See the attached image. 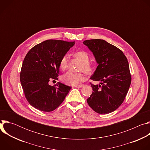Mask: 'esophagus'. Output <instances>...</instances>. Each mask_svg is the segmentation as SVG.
<instances>
[{
    "label": "esophagus",
    "instance_id": "obj_1",
    "mask_svg": "<svg viewBox=\"0 0 150 150\" xmlns=\"http://www.w3.org/2000/svg\"><path fill=\"white\" fill-rule=\"evenodd\" d=\"M84 85H75V87L76 88H82V87H83Z\"/></svg>",
    "mask_w": 150,
    "mask_h": 150
}]
</instances>
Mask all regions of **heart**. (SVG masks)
<instances>
[{"label": "heart", "mask_w": 150, "mask_h": 150, "mask_svg": "<svg viewBox=\"0 0 150 150\" xmlns=\"http://www.w3.org/2000/svg\"><path fill=\"white\" fill-rule=\"evenodd\" d=\"M75 56L79 59L82 62L80 67V70H82L85 73H90L93 70V67L89 63L90 56L88 54L84 51H79L75 54ZM69 56L68 54H65L61 58L59 62L60 68L64 71L68 67ZM61 81L67 85H77L85 79V76L81 73H74L68 72L62 75Z\"/></svg>", "instance_id": "1"}]
</instances>
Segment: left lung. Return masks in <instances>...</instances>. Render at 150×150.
<instances>
[{
    "mask_svg": "<svg viewBox=\"0 0 150 150\" xmlns=\"http://www.w3.org/2000/svg\"><path fill=\"white\" fill-rule=\"evenodd\" d=\"M83 44L93 53L98 64L90 79L101 82L98 85L91 84L93 91L87 103L99 114L112 113L122 104L130 87L127 59L120 49L105 40H88Z\"/></svg>",
    "mask_w": 150,
    "mask_h": 150,
    "instance_id": "left-lung-1",
    "label": "left lung"
}]
</instances>
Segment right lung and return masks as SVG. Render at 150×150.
Instances as JSON below:
<instances>
[{
	"instance_id": "1",
	"label": "right lung",
	"mask_w": 150,
	"mask_h": 150,
	"mask_svg": "<svg viewBox=\"0 0 150 150\" xmlns=\"http://www.w3.org/2000/svg\"><path fill=\"white\" fill-rule=\"evenodd\" d=\"M75 45V41L47 40L34 46L23 63L20 81L28 103L34 108L49 112L62 104L71 87L57 82V87L49 82L58 79L61 58Z\"/></svg>"
}]
</instances>
